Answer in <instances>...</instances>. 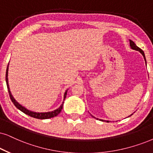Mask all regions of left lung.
<instances>
[{
	"instance_id": "1",
	"label": "left lung",
	"mask_w": 153,
	"mask_h": 153,
	"mask_svg": "<svg viewBox=\"0 0 153 153\" xmlns=\"http://www.w3.org/2000/svg\"><path fill=\"white\" fill-rule=\"evenodd\" d=\"M129 42H130V46H131V49H133V50H136V51H138L139 52H140V53H142V55L143 56V57H144V59H145V61H146V56H145V53H144V52H143V51L142 49H140V48L139 47H138V46H136V44L134 43V42H133V41H131V40H129ZM132 114H131L130 116H129V117H131V115ZM95 118V117H94ZM100 121H104V120H102V119H100ZM107 121V122H109V121Z\"/></svg>"
}]
</instances>
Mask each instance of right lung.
I'll return each instance as SVG.
<instances>
[{
  "label": "right lung",
  "mask_w": 153,
  "mask_h": 153,
  "mask_svg": "<svg viewBox=\"0 0 153 153\" xmlns=\"http://www.w3.org/2000/svg\"><path fill=\"white\" fill-rule=\"evenodd\" d=\"M9 65V63H8ZM8 65H7V70H6V75H5V81H6V84H7V90H8V93L10 95V97L11 101L13 102V103L14 104V105L16 107L17 109H20L21 111H22L23 113H25V114L30 116V117H33V118H36V119H50V118H53L54 117H56V116L59 114L60 112L61 111V109H63V102H64V100L66 97V94H67V92L68 90H65V93H64V97H63V102L62 104H61L60 107L56 109V110H53L52 111H49V112H34L32 111H30V110H28L27 109H26L25 107L21 105L17 102L16 100L14 99L12 94H11L10 90L9 88V85H8V79H7V73H8Z\"/></svg>",
  "instance_id": "add662e5"
}]
</instances>
